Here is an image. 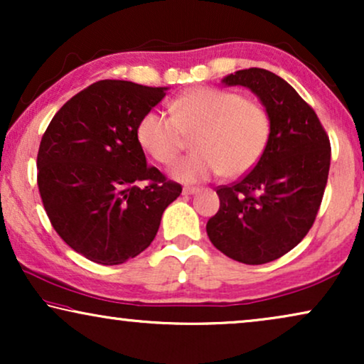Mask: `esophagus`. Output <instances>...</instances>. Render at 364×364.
Instances as JSON below:
<instances>
[{"label": "esophagus", "mask_w": 364, "mask_h": 364, "mask_svg": "<svg viewBox=\"0 0 364 364\" xmlns=\"http://www.w3.org/2000/svg\"><path fill=\"white\" fill-rule=\"evenodd\" d=\"M183 196H192V193H197L198 188L197 187H183Z\"/></svg>", "instance_id": "obj_1"}]
</instances>
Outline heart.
Masks as SVG:
<instances>
[{
    "mask_svg": "<svg viewBox=\"0 0 364 364\" xmlns=\"http://www.w3.org/2000/svg\"><path fill=\"white\" fill-rule=\"evenodd\" d=\"M193 151L172 167L178 182L193 183L250 172L272 137V117L262 102L217 87H192L171 102V116L151 111L137 124L144 152L168 166L192 137Z\"/></svg>",
    "mask_w": 364,
    "mask_h": 364,
    "instance_id": "1",
    "label": "heart"
}]
</instances>
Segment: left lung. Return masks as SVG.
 <instances>
[{"label":"left lung","mask_w":364,"mask_h":364,"mask_svg":"<svg viewBox=\"0 0 364 364\" xmlns=\"http://www.w3.org/2000/svg\"><path fill=\"white\" fill-rule=\"evenodd\" d=\"M223 82L260 97L272 117V137L250 172L217 188L220 208L207 222V235L232 260L262 265L310 232L330 172V139L310 104L277 74L250 68Z\"/></svg>","instance_id":"8db88e82"}]
</instances>
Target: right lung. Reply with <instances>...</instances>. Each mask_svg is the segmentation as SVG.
I'll return each instance as SVG.
<instances>
[{"label":"right lung","mask_w":364,"mask_h":364,"mask_svg":"<svg viewBox=\"0 0 364 364\" xmlns=\"http://www.w3.org/2000/svg\"><path fill=\"white\" fill-rule=\"evenodd\" d=\"M166 89L97 81L69 99L43 134L36 166L44 210L87 260L119 265L137 257L181 196V183L147 166L136 137L141 117Z\"/></svg>","instance_id":"add662e5"}]
</instances>
